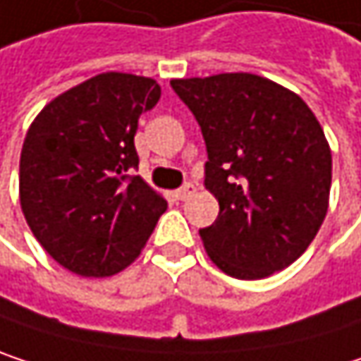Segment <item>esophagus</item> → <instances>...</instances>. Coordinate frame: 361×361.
I'll return each mask as SVG.
<instances>
[{
  "label": "esophagus",
  "instance_id": "1",
  "mask_svg": "<svg viewBox=\"0 0 361 361\" xmlns=\"http://www.w3.org/2000/svg\"><path fill=\"white\" fill-rule=\"evenodd\" d=\"M194 192H196L194 183H185V185H181L180 190H176V198L178 200H188Z\"/></svg>",
  "mask_w": 361,
  "mask_h": 361
}]
</instances>
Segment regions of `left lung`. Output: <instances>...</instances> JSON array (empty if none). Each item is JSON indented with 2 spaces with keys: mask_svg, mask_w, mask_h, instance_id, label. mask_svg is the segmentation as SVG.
<instances>
[{
  "mask_svg": "<svg viewBox=\"0 0 361 361\" xmlns=\"http://www.w3.org/2000/svg\"><path fill=\"white\" fill-rule=\"evenodd\" d=\"M171 87L200 125L204 185L219 202L215 224L200 230L207 255L240 280L288 267L328 211L332 154L316 114L251 73L171 79Z\"/></svg>",
  "mask_w": 361,
  "mask_h": 361,
  "instance_id": "obj_1",
  "label": "left lung"
}]
</instances>
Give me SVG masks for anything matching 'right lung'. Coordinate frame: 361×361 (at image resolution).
<instances>
[{"label":"right lung","mask_w":361,"mask_h":361,"mask_svg":"<svg viewBox=\"0 0 361 361\" xmlns=\"http://www.w3.org/2000/svg\"><path fill=\"white\" fill-rule=\"evenodd\" d=\"M161 87L102 73L54 98L20 152V207L45 252L85 278L123 271L148 243L167 200L137 169L135 131Z\"/></svg>","instance_id":"1"}]
</instances>
